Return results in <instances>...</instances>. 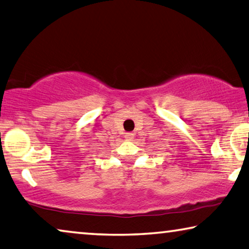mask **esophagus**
Wrapping results in <instances>:
<instances>
[{
  "mask_svg": "<svg viewBox=\"0 0 249 249\" xmlns=\"http://www.w3.org/2000/svg\"><path fill=\"white\" fill-rule=\"evenodd\" d=\"M125 139L128 140V141H132L133 139H134V133H132V132L126 133V134H125Z\"/></svg>",
  "mask_w": 249,
  "mask_h": 249,
  "instance_id": "esophagus-1",
  "label": "esophagus"
}]
</instances>
